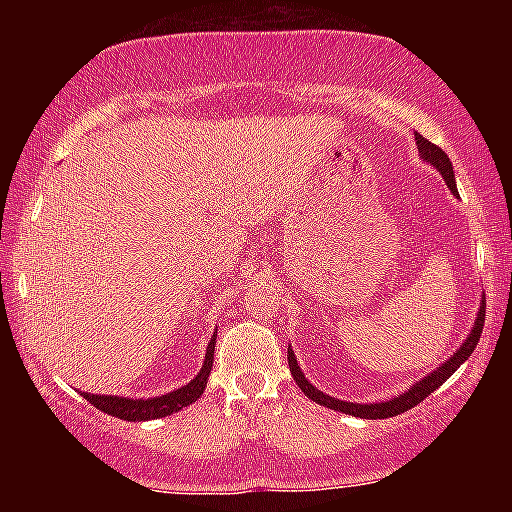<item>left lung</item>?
<instances>
[{
    "label": "left lung",
    "instance_id": "8db88e82",
    "mask_svg": "<svg viewBox=\"0 0 512 512\" xmlns=\"http://www.w3.org/2000/svg\"><path fill=\"white\" fill-rule=\"evenodd\" d=\"M415 139H417L419 158H422L426 165L436 167V170L440 172V177L445 179L447 188L452 191L454 198H459L457 181H454V170H452L450 158H447V153L440 149V146L431 144L429 139H424L422 135H415ZM482 326H485V298L480 300V310H478V314H475L471 333H468L466 340L457 347V352L450 354V359L440 363V366L436 370H431V373H426V377H422V380L405 389L403 394L389 398V401H380V403H349V401H340V398L328 396V394H324V391H319L317 387H314L310 380H307L305 373L298 366L296 354H293L291 347H289V354H286V356H289V368H291L293 380H296L298 387L303 389V394L307 398H312L314 403L324 405V408L345 412V415L361 417V419H387V417H396V415H401V412H408L410 408H415L417 403H422L426 396L433 394V391H436L440 384H443L445 380H450L454 370H457L461 363H464L468 356L473 354V349L480 340Z\"/></svg>",
    "mask_w": 512,
    "mask_h": 512
}]
</instances>
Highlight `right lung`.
<instances>
[{
  "label": "right lung",
  "mask_w": 512,
  "mask_h": 512,
  "mask_svg": "<svg viewBox=\"0 0 512 512\" xmlns=\"http://www.w3.org/2000/svg\"><path fill=\"white\" fill-rule=\"evenodd\" d=\"M214 345H216V331L209 340L205 361H202L200 373L193 377L191 382L184 384V387L167 391L163 396L153 398H128V396H104V394H86L83 391V398L88 403H93L97 410L107 412L111 417L125 419V422H149V419H160L172 415V412H179L186 405H191L202 396V391L207 387L209 373H212L214 363Z\"/></svg>",
  "instance_id": "add662e5"
}]
</instances>
